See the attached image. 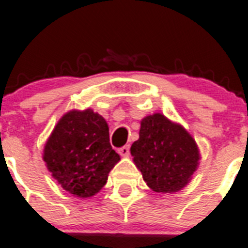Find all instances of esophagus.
<instances>
[{"label": "esophagus", "mask_w": 248, "mask_h": 248, "mask_svg": "<svg viewBox=\"0 0 248 248\" xmlns=\"http://www.w3.org/2000/svg\"><path fill=\"white\" fill-rule=\"evenodd\" d=\"M118 152H119L122 156H129V152H130V145H125V146L120 147V149L118 150Z\"/></svg>", "instance_id": "esophagus-1"}]
</instances>
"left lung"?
Wrapping results in <instances>:
<instances>
[{"instance_id":"8db88e82","label":"left lung","mask_w":248,"mask_h":248,"mask_svg":"<svg viewBox=\"0 0 248 248\" xmlns=\"http://www.w3.org/2000/svg\"><path fill=\"white\" fill-rule=\"evenodd\" d=\"M130 152L144 181L158 193H173L187 186L199 161L192 136L160 113L141 120L139 140Z\"/></svg>"}]
</instances>
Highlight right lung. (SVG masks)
<instances>
[{"mask_svg": "<svg viewBox=\"0 0 248 248\" xmlns=\"http://www.w3.org/2000/svg\"><path fill=\"white\" fill-rule=\"evenodd\" d=\"M43 158L61 187L79 198L98 193L120 160L109 142L108 124L92 109L63 115L45 145Z\"/></svg>", "mask_w": 248, "mask_h": 248, "instance_id": "obj_1", "label": "right lung"}]
</instances>
